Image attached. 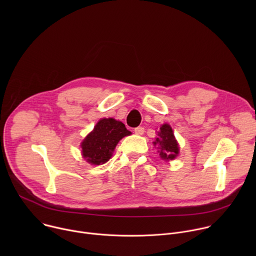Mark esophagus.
I'll return each instance as SVG.
<instances>
[{
  "instance_id": "1",
  "label": "esophagus",
  "mask_w": 256,
  "mask_h": 256,
  "mask_svg": "<svg viewBox=\"0 0 256 256\" xmlns=\"http://www.w3.org/2000/svg\"><path fill=\"white\" fill-rule=\"evenodd\" d=\"M144 128L142 126H138V128H134V134H136L142 136V134H144Z\"/></svg>"
}]
</instances>
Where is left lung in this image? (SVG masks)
Returning a JSON list of instances; mask_svg holds the SVG:
<instances>
[{
	"label": "left lung",
	"instance_id": "8db88e82",
	"mask_svg": "<svg viewBox=\"0 0 256 256\" xmlns=\"http://www.w3.org/2000/svg\"><path fill=\"white\" fill-rule=\"evenodd\" d=\"M153 144L159 150L158 153L161 159L165 161L175 159L179 154V146L174 136L172 128L168 124L161 126L158 132V138L153 142Z\"/></svg>",
	"mask_w": 256,
	"mask_h": 256
}]
</instances>
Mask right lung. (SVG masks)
Instances as JSON below:
<instances>
[{"label":"right lung","mask_w":256,"mask_h":256,"mask_svg":"<svg viewBox=\"0 0 256 256\" xmlns=\"http://www.w3.org/2000/svg\"><path fill=\"white\" fill-rule=\"evenodd\" d=\"M132 132L114 118H101L81 142L83 158L92 165H101L112 158L118 142Z\"/></svg>","instance_id":"add662e5"}]
</instances>
